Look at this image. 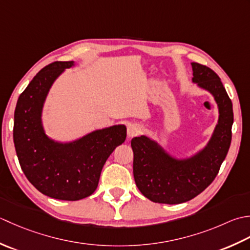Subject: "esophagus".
<instances>
[{"label": "esophagus", "instance_id": "obj_1", "mask_svg": "<svg viewBox=\"0 0 250 250\" xmlns=\"http://www.w3.org/2000/svg\"><path fill=\"white\" fill-rule=\"evenodd\" d=\"M142 127L139 124H129L128 127H127V136L129 137H134L136 135H138L141 131Z\"/></svg>", "mask_w": 250, "mask_h": 250}]
</instances>
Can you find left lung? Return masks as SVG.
<instances>
[{"instance_id":"obj_1","label":"left lung","mask_w":250,"mask_h":250,"mask_svg":"<svg viewBox=\"0 0 250 250\" xmlns=\"http://www.w3.org/2000/svg\"><path fill=\"white\" fill-rule=\"evenodd\" d=\"M192 82L207 90L219 110L218 124L204 149L187 159L170 155L161 145L142 135L131 139L136 186L154 203L180 204L202 193L215 179L228 154L232 139L233 108L219 76L197 62H192Z\"/></svg>"}]
</instances>
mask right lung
<instances>
[{
  "mask_svg": "<svg viewBox=\"0 0 250 250\" xmlns=\"http://www.w3.org/2000/svg\"><path fill=\"white\" fill-rule=\"evenodd\" d=\"M73 65L74 61H55L44 67L19 96L14 115V144L23 174L44 195L62 201L93 194L105 161L126 139L125 125L97 129L71 142L45 134V99L56 79Z\"/></svg>",
  "mask_w": 250,
  "mask_h": 250,
  "instance_id": "1",
  "label": "right lung"
}]
</instances>
